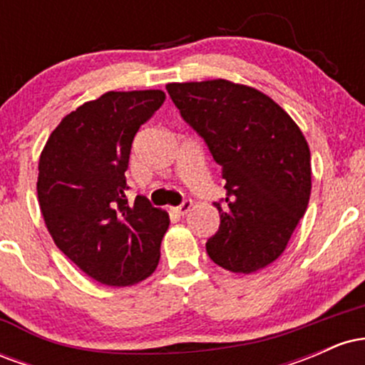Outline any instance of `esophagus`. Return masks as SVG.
I'll list each match as a JSON object with an SVG mask.
<instances>
[{"label":"esophagus","instance_id":"34e87169","mask_svg":"<svg viewBox=\"0 0 365 365\" xmlns=\"http://www.w3.org/2000/svg\"><path fill=\"white\" fill-rule=\"evenodd\" d=\"M190 207H192V200H183L182 204H180V206H175V207H171V211H175V212H178V215H187L188 211H190Z\"/></svg>","mask_w":365,"mask_h":365}]
</instances>
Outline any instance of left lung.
<instances>
[{
  "mask_svg": "<svg viewBox=\"0 0 365 365\" xmlns=\"http://www.w3.org/2000/svg\"><path fill=\"white\" fill-rule=\"evenodd\" d=\"M166 91L226 182L223 202H215L221 223L206 244L209 257L232 273L262 269L287 249L311 197L302 130L269 96L225 78L173 82Z\"/></svg>",
  "mask_w": 365,
  "mask_h": 365,
  "instance_id": "obj_1",
  "label": "left lung"
}]
</instances>
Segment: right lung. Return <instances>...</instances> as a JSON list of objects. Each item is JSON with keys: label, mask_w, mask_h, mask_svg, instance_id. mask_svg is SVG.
Wrapping results in <instances>:
<instances>
[{"label": "right lung", "mask_w": 365, "mask_h": 365, "mask_svg": "<svg viewBox=\"0 0 365 365\" xmlns=\"http://www.w3.org/2000/svg\"><path fill=\"white\" fill-rule=\"evenodd\" d=\"M165 92L110 91L60 121L39 158L37 199L54 244L89 278L130 287L149 278L170 226L145 197L128 202L130 149Z\"/></svg>", "instance_id": "right-lung-1"}]
</instances>
